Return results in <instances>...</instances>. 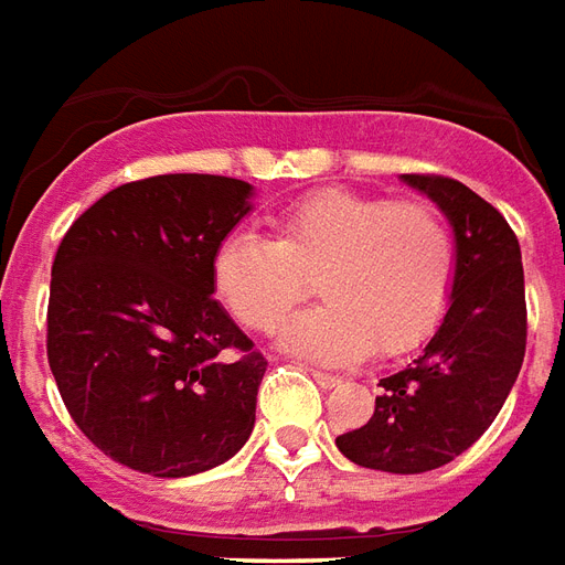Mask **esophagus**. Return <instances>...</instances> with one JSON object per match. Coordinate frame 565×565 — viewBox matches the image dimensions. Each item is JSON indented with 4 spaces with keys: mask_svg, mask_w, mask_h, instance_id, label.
I'll return each mask as SVG.
<instances>
[{
    "mask_svg": "<svg viewBox=\"0 0 565 565\" xmlns=\"http://www.w3.org/2000/svg\"><path fill=\"white\" fill-rule=\"evenodd\" d=\"M310 376L322 385V388H337L340 385V376H331V373H322V370H310Z\"/></svg>",
    "mask_w": 565,
    "mask_h": 565,
    "instance_id": "1",
    "label": "esophagus"
}]
</instances>
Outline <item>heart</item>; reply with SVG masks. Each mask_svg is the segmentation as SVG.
<instances>
[{"mask_svg":"<svg viewBox=\"0 0 565 565\" xmlns=\"http://www.w3.org/2000/svg\"><path fill=\"white\" fill-rule=\"evenodd\" d=\"M457 243L430 201L319 189L277 216V234H232L213 288L249 331H274L316 279L322 307L282 324L279 345L328 364L401 355L434 331L451 298Z\"/></svg>","mask_w":565,"mask_h":565,"instance_id":"obj_1","label":"heart"}]
</instances>
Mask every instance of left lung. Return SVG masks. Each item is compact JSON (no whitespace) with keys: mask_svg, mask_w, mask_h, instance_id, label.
<instances>
[{"mask_svg":"<svg viewBox=\"0 0 565 565\" xmlns=\"http://www.w3.org/2000/svg\"><path fill=\"white\" fill-rule=\"evenodd\" d=\"M403 183L455 228L451 298L422 355L379 382L373 418L337 436V448L358 467L415 476L451 463L500 415L524 364L526 300L521 246L500 210L451 177Z\"/></svg>","mask_w":565,"mask_h":565,"instance_id":"obj_1","label":"left lung"}]
</instances>
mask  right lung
Wrapping results in <instances>:
<instances>
[{
  "label": "right lung",
  "mask_w": 565,
  "mask_h": 565,
  "mask_svg": "<svg viewBox=\"0 0 565 565\" xmlns=\"http://www.w3.org/2000/svg\"><path fill=\"white\" fill-rule=\"evenodd\" d=\"M253 186L162 174L110 189L51 270L47 361L74 424L117 463L183 479L249 439L267 361L213 300V255Z\"/></svg>",
  "instance_id": "right-lung-1"
}]
</instances>
